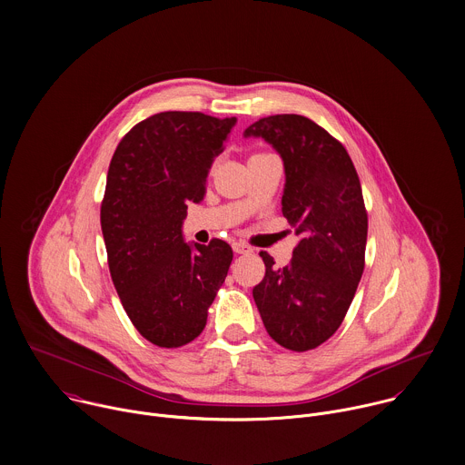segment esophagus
Masks as SVG:
<instances>
[{"mask_svg":"<svg viewBox=\"0 0 465 465\" xmlns=\"http://www.w3.org/2000/svg\"><path fill=\"white\" fill-rule=\"evenodd\" d=\"M232 251H234L236 254H247V252H251L252 249H251L247 243H243V242H234V243H232Z\"/></svg>","mask_w":465,"mask_h":465,"instance_id":"esophagus-1","label":"esophagus"}]
</instances>
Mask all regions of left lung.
Here are the masks:
<instances>
[{
    "mask_svg": "<svg viewBox=\"0 0 465 465\" xmlns=\"http://www.w3.org/2000/svg\"><path fill=\"white\" fill-rule=\"evenodd\" d=\"M243 136L263 138L282 156V213L300 238L283 269L260 252L265 276L252 296L269 336L303 352L336 332L361 278L367 243L361 185L345 147L305 116H267Z\"/></svg>",
    "mask_w": 465,
    "mask_h": 465,
    "instance_id": "obj_1",
    "label": "left lung"
}]
</instances>
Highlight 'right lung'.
Wrapping results in <instances>:
<instances>
[{
	"label": "right lung",
	"instance_id": "1",
	"mask_svg": "<svg viewBox=\"0 0 465 465\" xmlns=\"http://www.w3.org/2000/svg\"><path fill=\"white\" fill-rule=\"evenodd\" d=\"M234 124L160 113L134 125L111 160L100 213L111 278L133 325L158 347L200 336L232 262L223 240L185 243L182 225Z\"/></svg>",
	"mask_w": 465,
	"mask_h": 465
}]
</instances>
